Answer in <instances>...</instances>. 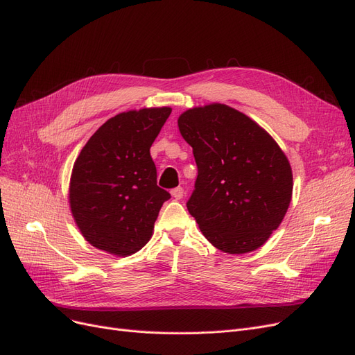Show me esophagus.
I'll use <instances>...</instances> for the list:
<instances>
[{
	"label": "esophagus",
	"instance_id": "1",
	"mask_svg": "<svg viewBox=\"0 0 355 355\" xmlns=\"http://www.w3.org/2000/svg\"><path fill=\"white\" fill-rule=\"evenodd\" d=\"M170 192H171V197H173L175 200H180V198H184V194H185V191H184V188H182V187L173 188V189H171Z\"/></svg>",
	"mask_w": 355,
	"mask_h": 355
}]
</instances>
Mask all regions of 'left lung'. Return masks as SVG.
<instances>
[{
    "label": "left lung",
    "mask_w": 355,
    "mask_h": 355,
    "mask_svg": "<svg viewBox=\"0 0 355 355\" xmlns=\"http://www.w3.org/2000/svg\"><path fill=\"white\" fill-rule=\"evenodd\" d=\"M178 124L198 168L187 207L204 237L225 253L259 249L292 200L284 153L249 116L222 103L188 110Z\"/></svg>",
    "instance_id": "1"
}]
</instances>
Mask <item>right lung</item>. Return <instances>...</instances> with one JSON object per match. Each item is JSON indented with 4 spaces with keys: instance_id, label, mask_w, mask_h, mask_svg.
<instances>
[{
    "instance_id": "right-lung-1",
    "label": "right lung",
    "mask_w": 355,
    "mask_h": 355,
    "mask_svg": "<svg viewBox=\"0 0 355 355\" xmlns=\"http://www.w3.org/2000/svg\"><path fill=\"white\" fill-rule=\"evenodd\" d=\"M170 108L118 114L103 123L75 161L69 187L73 219L101 250L128 256L141 250L170 194L157 185L149 154Z\"/></svg>"
}]
</instances>
